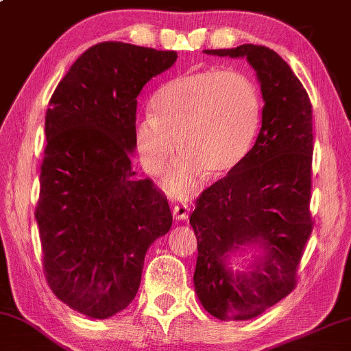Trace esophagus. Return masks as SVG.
Segmentation results:
<instances>
[{"instance_id":"obj_1","label":"esophagus","mask_w":351,"mask_h":351,"mask_svg":"<svg viewBox=\"0 0 351 351\" xmlns=\"http://www.w3.org/2000/svg\"><path fill=\"white\" fill-rule=\"evenodd\" d=\"M189 205L187 203H179V205H176L174 208H172V215H174V218L177 221H184V219L189 218Z\"/></svg>"}]
</instances>
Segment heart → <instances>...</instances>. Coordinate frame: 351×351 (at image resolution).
<instances>
[{
  "mask_svg": "<svg viewBox=\"0 0 351 351\" xmlns=\"http://www.w3.org/2000/svg\"><path fill=\"white\" fill-rule=\"evenodd\" d=\"M151 109L153 115L138 117L133 127L143 167L161 174L179 141L182 154L169 169L164 187L189 197L206 171L223 176L244 161L257 136L262 102L249 75L206 68L167 81L156 90Z\"/></svg>",
  "mask_w": 351,
  "mask_h": 351,
  "instance_id": "heart-1",
  "label": "heart"
}]
</instances>
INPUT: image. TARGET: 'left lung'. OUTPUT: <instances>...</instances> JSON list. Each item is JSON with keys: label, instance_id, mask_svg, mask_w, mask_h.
I'll return each instance as SVG.
<instances>
[{"label": "left lung", "instance_id": "left-lung-1", "mask_svg": "<svg viewBox=\"0 0 351 351\" xmlns=\"http://www.w3.org/2000/svg\"><path fill=\"white\" fill-rule=\"evenodd\" d=\"M205 53L247 60L265 102L252 149L203 190L190 216L198 249L193 274L198 300L216 319L247 321L296 287L313 231V106L289 64L268 47L244 43ZM250 245L263 255L247 274H234L228 255Z\"/></svg>", "mask_w": 351, "mask_h": 351}]
</instances>
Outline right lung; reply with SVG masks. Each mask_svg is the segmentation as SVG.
Segmentation results:
<instances>
[{
  "instance_id": "right-lung-1",
  "label": "right lung",
  "mask_w": 351,
  "mask_h": 351,
  "mask_svg": "<svg viewBox=\"0 0 351 351\" xmlns=\"http://www.w3.org/2000/svg\"><path fill=\"white\" fill-rule=\"evenodd\" d=\"M172 50L93 45L56 86L45 115L36 219L53 295L90 319L123 311L149 245L171 229L167 198L132 167L136 97Z\"/></svg>"
}]
</instances>
